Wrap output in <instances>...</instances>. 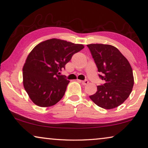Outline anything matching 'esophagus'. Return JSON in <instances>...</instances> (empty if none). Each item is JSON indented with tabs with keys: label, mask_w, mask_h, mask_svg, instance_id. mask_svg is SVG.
I'll return each mask as SVG.
<instances>
[{
	"label": "esophagus",
	"mask_w": 148,
	"mask_h": 148,
	"mask_svg": "<svg viewBox=\"0 0 148 148\" xmlns=\"http://www.w3.org/2000/svg\"><path fill=\"white\" fill-rule=\"evenodd\" d=\"M81 83L83 84V85H87V84L88 83V81L87 80H85V81H81Z\"/></svg>",
	"instance_id": "1"
}]
</instances>
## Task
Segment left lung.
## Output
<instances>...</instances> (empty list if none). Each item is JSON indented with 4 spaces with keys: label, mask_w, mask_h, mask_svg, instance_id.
<instances>
[{
    "label": "left lung",
    "mask_w": 148,
    "mask_h": 148,
    "mask_svg": "<svg viewBox=\"0 0 148 148\" xmlns=\"http://www.w3.org/2000/svg\"><path fill=\"white\" fill-rule=\"evenodd\" d=\"M87 47L101 73L100 78L104 81L97 86L96 93L90 99L104 109L118 107L128 99L134 83L129 61L113 45L91 44Z\"/></svg>",
    "instance_id": "left-lung-1"
}]
</instances>
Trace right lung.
<instances>
[{"label":"right lung","mask_w":148,"mask_h":148,"mask_svg":"<svg viewBox=\"0 0 148 148\" xmlns=\"http://www.w3.org/2000/svg\"><path fill=\"white\" fill-rule=\"evenodd\" d=\"M84 47L83 44L57 38L44 41L34 47L22 68L24 87L34 103L49 107L62 99L69 81L59 75V71Z\"/></svg>","instance_id":"right-lung-1"}]
</instances>
